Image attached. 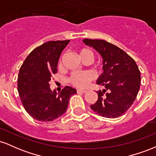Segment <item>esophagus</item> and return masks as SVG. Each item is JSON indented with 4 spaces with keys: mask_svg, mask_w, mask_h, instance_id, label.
<instances>
[{
    "mask_svg": "<svg viewBox=\"0 0 156 156\" xmlns=\"http://www.w3.org/2000/svg\"><path fill=\"white\" fill-rule=\"evenodd\" d=\"M87 90L86 89H77V93H86Z\"/></svg>",
    "mask_w": 156,
    "mask_h": 156,
    "instance_id": "obj_1",
    "label": "esophagus"
}]
</instances>
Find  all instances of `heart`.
<instances>
[{
	"label": "heart",
	"instance_id": "heart-1",
	"mask_svg": "<svg viewBox=\"0 0 156 156\" xmlns=\"http://www.w3.org/2000/svg\"><path fill=\"white\" fill-rule=\"evenodd\" d=\"M78 55L82 61L89 60L92 62L94 57L93 52L88 48H80L78 50ZM61 64V59L59 60V65ZM94 76L91 72L83 71V72H76L71 74L69 78V81L74 87L83 88L87 87L92 80L94 79Z\"/></svg>",
	"mask_w": 156,
	"mask_h": 156
}]
</instances>
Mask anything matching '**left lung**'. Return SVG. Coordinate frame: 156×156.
<instances>
[{
	"label": "left lung",
	"mask_w": 156,
	"mask_h": 156,
	"mask_svg": "<svg viewBox=\"0 0 156 156\" xmlns=\"http://www.w3.org/2000/svg\"><path fill=\"white\" fill-rule=\"evenodd\" d=\"M83 41L103 58V73L97 83L105 89L97 92L98 100L90 105L91 108L103 117H120L136 98L141 83L140 70L135 61L117 46L103 39Z\"/></svg>",
	"instance_id": "1"
}]
</instances>
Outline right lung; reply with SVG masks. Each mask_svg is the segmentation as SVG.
<instances>
[{"mask_svg": "<svg viewBox=\"0 0 156 156\" xmlns=\"http://www.w3.org/2000/svg\"><path fill=\"white\" fill-rule=\"evenodd\" d=\"M69 42L58 40L42 44L29 53L20 69V98L27 113L37 120L51 122L60 117L67 111L70 97L76 94V89L67 86L58 94L50 89L61 53Z\"/></svg>", "mask_w": 156, "mask_h": 156, "instance_id": "right-lung-1", "label": "right lung"}]
</instances>
